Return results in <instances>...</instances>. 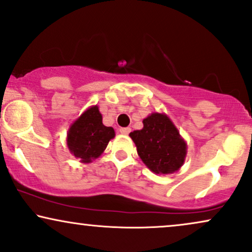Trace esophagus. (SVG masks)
I'll return each mask as SVG.
<instances>
[{"mask_svg":"<svg viewBox=\"0 0 252 252\" xmlns=\"http://www.w3.org/2000/svg\"><path fill=\"white\" fill-rule=\"evenodd\" d=\"M130 131H131V129L130 128H121L120 129V132L122 133V135H128Z\"/></svg>","mask_w":252,"mask_h":252,"instance_id":"obj_1","label":"esophagus"}]
</instances>
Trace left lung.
I'll use <instances>...</instances> for the list:
<instances>
[{
	"label": "left lung",
	"mask_w": 252,
	"mask_h": 252,
	"mask_svg": "<svg viewBox=\"0 0 252 252\" xmlns=\"http://www.w3.org/2000/svg\"><path fill=\"white\" fill-rule=\"evenodd\" d=\"M137 154L156 174H171L180 170L186 159L187 143L166 114H150L143 129L130 132Z\"/></svg>",
	"instance_id": "obj_1"
}]
</instances>
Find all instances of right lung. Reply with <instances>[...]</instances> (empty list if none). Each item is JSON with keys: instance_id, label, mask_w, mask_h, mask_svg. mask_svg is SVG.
Wrapping results in <instances>:
<instances>
[{"instance_id": "right-lung-1", "label": "right lung", "mask_w": 252, "mask_h": 252, "mask_svg": "<svg viewBox=\"0 0 252 252\" xmlns=\"http://www.w3.org/2000/svg\"><path fill=\"white\" fill-rule=\"evenodd\" d=\"M114 137L115 130L104 126L98 107L92 106L71 124L66 143L69 152L85 164L100 157Z\"/></svg>"}]
</instances>
